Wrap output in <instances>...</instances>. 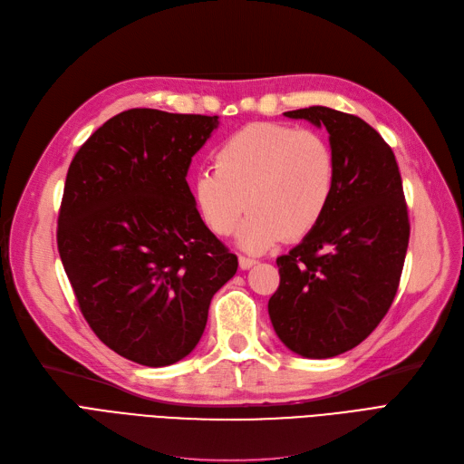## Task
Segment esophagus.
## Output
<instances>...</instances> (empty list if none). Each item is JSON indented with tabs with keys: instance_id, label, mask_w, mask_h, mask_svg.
I'll return each instance as SVG.
<instances>
[{
	"instance_id": "34e87169",
	"label": "esophagus",
	"mask_w": 464,
	"mask_h": 464,
	"mask_svg": "<svg viewBox=\"0 0 464 464\" xmlns=\"http://www.w3.org/2000/svg\"><path fill=\"white\" fill-rule=\"evenodd\" d=\"M256 264H258V262H256L254 258H246V256H238V267H241V269H250Z\"/></svg>"
}]
</instances>
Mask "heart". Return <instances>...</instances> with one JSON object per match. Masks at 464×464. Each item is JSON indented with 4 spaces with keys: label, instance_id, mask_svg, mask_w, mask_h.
Segmentation results:
<instances>
[{
    "label": "heart",
    "instance_id": "obj_1",
    "mask_svg": "<svg viewBox=\"0 0 464 464\" xmlns=\"http://www.w3.org/2000/svg\"><path fill=\"white\" fill-rule=\"evenodd\" d=\"M212 162L214 171L191 181L195 210L218 237L231 235L250 210L237 243L252 254L310 235L334 197L336 157L317 131L254 122L223 140Z\"/></svg>",
    "mask_w": 464,
    "mask_h": 464
}]
</instances>
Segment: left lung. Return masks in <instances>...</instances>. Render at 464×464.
<instances>
[{"instance_id":"1","label":"left lung","mask_w":464,"mask_h":464,"mask_svg":"<svg viewBox=\"0 0 464 464\" xmlns=\"http://www.w3.org/2000/svg\"><path fill=\"white\" fill-rule=\"evenodd\" d=\"M285 116L327 128L338 174L319 226L277 258L267 310L288 350L327 359L362 344L388 314L409 245L407 204L393 150L365 120L329 107Z\"/></svg>"}]
</instances>
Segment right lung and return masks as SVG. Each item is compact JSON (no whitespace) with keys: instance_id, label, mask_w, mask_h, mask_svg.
<instances>
[{"instance_id":"add662e5","label":"right lung","mask_w":464,"mask_h":464,"mask_svg":"<svg viewBox=\"0 0 464 464\" xmlns=\"http://www.w3.org/2000/svg\"><path fill=\"white\" fill-rule=\"evenodd\" d=\"M218 116L131 109L107 120L68 168L57 246L82 315L130 362L191 353L237 256L200 221L187 185Z\"/></svg>"}]
</instances>
